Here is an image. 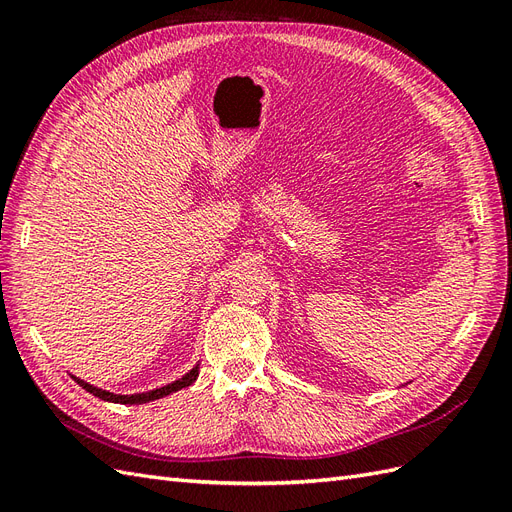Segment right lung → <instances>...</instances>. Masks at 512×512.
Listing matches in <instances>:
<instances>
[{"mask_svg":"<svg viewBox=\"0 0 512 512\" xmlns=\"http://www.w3.org/2000/svg\"><path fill=\"white\" fill-rule=\"evenodd\" d=\"M198 371H200V367H198V363H196V365L188 371V374L181 376L179 380L170 382V384H164V386H160V389L145 391V393H134V395H117V393H111V391L98 389V386L89 384V382H85V380H81V378H76V376H72V378L76 380V384L83 386V389H85L87 393L96 395V397H100V399H104V401H111V404H123V406H128V404H130V406H138V404H147V401L166 397V395H170V393H175V391L185 389V386L194 384V382H196V378H198Z\"/></svg>","mask_w":512,"mask_h":512,"instance_id":"1","label":"right lung"}]
</instances>
